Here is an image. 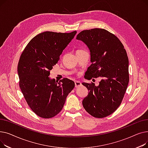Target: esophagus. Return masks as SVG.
Segmentation results:
<instances>
[{
	"mask_svg": "<svg viewBox=\"0 0 148 148\" xmlns=\"http://www.w3.org/2000/svg\"><path fill=\"white\" fill-rule=\"evenodd\" d=\"M75 88H79L82 85V83L79 81H75Z\"/></svg>",
	"mask_w": 148,
	"mask_h": 148,
	"instance_id": "esophagus-1",
	"label": "esophagus"
}]
</instances>
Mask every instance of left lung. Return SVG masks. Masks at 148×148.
I'll return each instance as SVG.
<instances>
[{
	"instance_id": "obj_1",
	"label": "left lung",
	"mask_w": 148,
	"mask_h": 148,
	"mask_svg": "<svg viewBox=\"0 0 148 148\" xmlns=\"http://www.w3.org/2000/svg\"><path fill=\"white\" fill-rule=\"evenodd\" d=\"M87 45L92 64L84 77H101L99 86L83 83L89 91L82 104L92 116L103 118L112 114L121 105L129 82L128 58L119 38L104 29L84 30L77 36Z\"/></svg>"
}]
</instances>
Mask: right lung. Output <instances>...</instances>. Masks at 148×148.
I'll return each mask as SVG.
<instances>
[{"mask_svg":"<svg viewBox=\"0 0 148 148\" xmlns=\"http://www.w3.org/2000/svg\"><path fill=\"white\" fill-rule=\"evenodd\" d=\"M76 33H41L29 41L21 54L17 66L19 86L31 110L41 118L57 115L75 86L68 78L58 82L49 76Z\"/></svg>","mask_w":148,"mask_h":148,"instance_id":"add662e5","label":"right lung"}]
</instances>
